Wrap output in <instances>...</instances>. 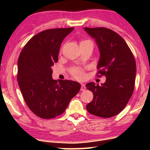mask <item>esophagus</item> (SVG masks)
<instances>
[{"instance_id":"obj_1","label":"esophagus","mask_w":150,"mask_h":150,"mask_svg":"<svg viewBox=\"0 0 150 150\" xmlns=\"http://www.w3.org/2000/svg\"><path fill=\"white\" fill-rule=\"evenodd\" d=\"M85 89H86L85 85H84V84H82V85H81V91H85Z\"/></svg>"}]
</instances>
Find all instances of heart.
<instances>
[{
	"label": "heart",
	"instance_id": "obj_1",
	"mask_svg": "<svg viewBox=\"0 0 150 150\" xmlns=\"http://www.w3.org/2000/svg\"><path fill=\"white\" fill-rule=\"evenodd\" d=\"M71 74L74 77L77 79H83L84 76H85L83 70L80 67H74L71 69Z\"/></svg>",
	"mask_w": 150,
	"mask_h": 150
}]
</instances>
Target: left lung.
<instances>
[{"mask_svg":"<svg viewBox=\"0 0 150 150\" xmlns=\"http://www.w3.org/2000/svg\"><path fill=\"white\" fill-rule=\"evenodd\" d=\"M84 29L95 39L100 52L98 76H106L101 86L94 83L86 85L93 94L87 105L93 115L108 118L120 113L126 107L134 89L136 62L128 44L116 32L104 27Z\"/></svg>","mask_w":150,"mask_h":150,"instance_id":"left-lung-1","label":"left lung"}]
</instances>
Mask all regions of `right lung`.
<instances>
[{
    "label": "right lung",
    "instance_id": "1",
    "mask_svg": "<svg viewBox=\"0 0 150 150\" xmlns=\"http://www.w3.org/2000/svg\"><path fill=\"white\" fill-rule=\"evenodd\" d=\"M74 28L39 33L26 43L18 58L17 79L22 96L29 109L42 119L62 114L81 89L77 82L59 80V83L52 78L61 43Z\"/></svg>",
    "mask_w": 150,
    "mask_h": 150
}]
</instances>
